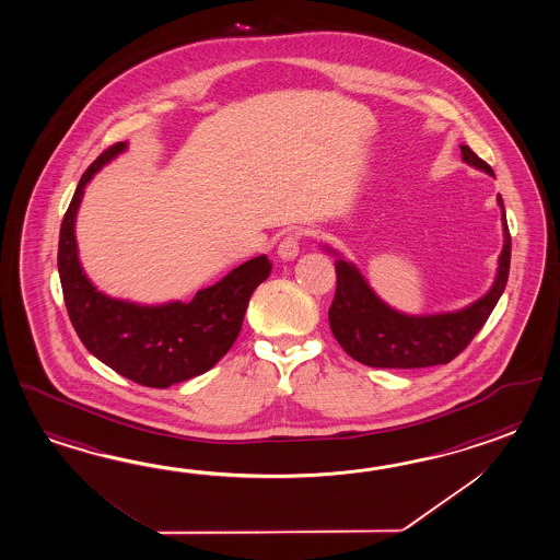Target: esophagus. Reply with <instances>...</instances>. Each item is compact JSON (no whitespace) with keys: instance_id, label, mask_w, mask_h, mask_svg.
<instances>
[{"instance_id":"obj_1","label":"esophagus","mask_w":560,"mask_h":560,"mask_svg":"<svg viewBox=\"0 0 560 560\" xmlns=\"http://www.w3.org/2000/svg\"><path fill=\"white\" fill-rule=\"evenodd\" d=\"M299 238H301V233H299V231H291V233H287L285 238L279 243L277 255H279L283 261H293V259L298 257Z\"/></svg>"}]
</instances>
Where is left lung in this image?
Instances as JSON below:
<instances>
[{
  "label": "left lung",
  "mask_w": 560,
  "mask_h": 560,
  "mask_svg": "<svg viewBox=\"0 0 560 560\" xmlns=\"http://www.w3.org/2000/svg\"><path fill=\"white\" fill-rule=\"evenodd\" d=\"M462 161L478 171L494 176L490 164H486L470 147L462 144ZM502 209L504 247L498 257L494 285L485 298L460 311L435 313V315H406L392 310L373 293L360 269L337 255V289L329 307V325L337 343L346 349L353 360L370 368H430L454 360L468 348L474 336L482 329L486 319L497 307L504 293L510 271V233L502 197L498 195Z\"/></svg>",
  "instance_id": "obj_1"
}]
</instances>
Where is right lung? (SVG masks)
Returning a JSON list of instances; mask_svg holds the SVG:
<instances>
[{
	"label": "right lung",
	"instance_id": "add662e5",
	"mask_svg": "<svg viewBox=\"0 0 560 560\" xmlns=\"http://www.w3.org/2000/svg\"><path fill=\"white\" fill-rule=\"evenodd\" d=\"M126 149V142H118L104 150L82 174L63 214L58 271L66 310L84 348L140 386L168 387L209 372L231 349L253 291L271 273V261L267 255L249 259L188 303L140 305L98 291L78 259L75 214L92 176Z\"/></svg>",
	"mask_w": 560,
	"mask_h": 560
}]
</instances>
